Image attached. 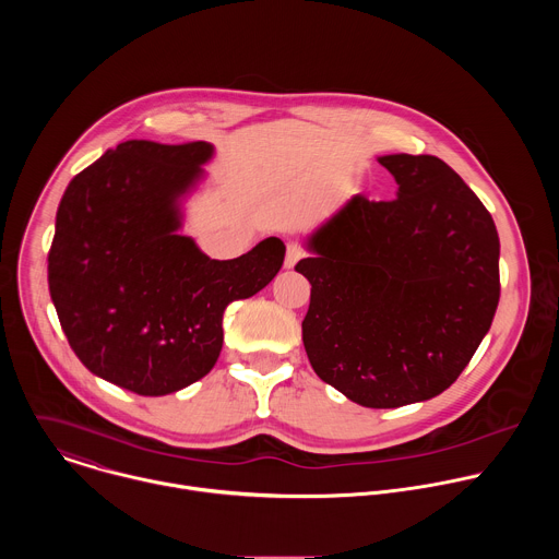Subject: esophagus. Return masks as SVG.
<instances>
[{
    "label": "esophagus",
    "mask_w": 559,
    "mask_h": 559,
    "mask_svg": "<svg viewBox=\"0 0 559 559\" xmlns=\"http://www.w3.org/2000/svg\"><path fill=\"white\" fill-rule=\"evenodd\" d=\"M305 257V248L300 243H287V252H285V267L292 270L300 259Z\"/></svg>",
    "instance_id": "obj_1"
}]
</instances>
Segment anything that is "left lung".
<instances>
[{
	"mask_svg": "<svg viewBox=\"0 0 559 559\" xmlns=\"http://www.w3.org/2000/svg\"><path fill=\"white\" fill-rule=\"evenodd\" d=\"M397 197L356 194L309 238L302 343L318 378L371 409L442 393L487 336L500 238L483 201L431 154H389Z\"/></svg>",
	"mask_w": 559,
	"mask_h": 559,
	"instance_id": "8db88e82",
	"label": "left lung"
}]
</instances>
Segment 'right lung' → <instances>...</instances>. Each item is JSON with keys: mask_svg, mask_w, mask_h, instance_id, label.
Instances as JSON below:
<instances>
[{"mask_svg": "<svg viewBox=\"0 0 559 559\" xmlns=\"http://www.w3.org/2000/svg\"><path fill=\"white\" fill-rule=\"evenodd\" d=\"M210 156L205 141H123L68 183L57 210L48 289L61 330L95 376L139 395L203 378L225 307L261 292L285 259L274 236L214 261L177 234V199Z\"/></svg>", "mask_w": 559, "mask_h": 559, "instance_id": "1", "label": "right lung"}]
</instances>
